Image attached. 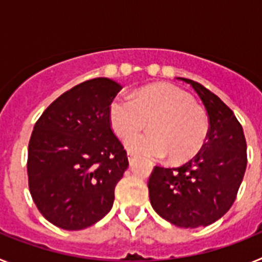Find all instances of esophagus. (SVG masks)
<instances>
[{"label": "esophagus", "instance_id": "esophagus-1", "mask_svg": "<svg viewBox=\"0 0 262 262\" xmlns=\"http://www.w3.org/2000/svg\"><path fill=\"white\" fill-rule=\"evenodd\" d=\"M128 161L133 164L134 161H135V156H134V155H131V154H128Z\"/></svg>", "mask_w": 262, "mask_h": 262}]
</instances>
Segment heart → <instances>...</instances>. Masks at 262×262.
<instances>
[{"label":"heart","mask_w":262,"mask_h":262,"mask_svg":"<svg viewBox=\"0 0 262 262\" xmlns=\"http://www.w3.org/2000/svg\"><path fill=\"white\" fill-rule=\"evenodd\" d=\"M115 135L126 139L142 131L149 122L152 133L129 138L131 154L145 157L169 155L173 163L189 161L203 149L210 122L193 97L170 84H156L134 92L131 98L118 97L108 107Z\"/></svg>","instance_id":"1"}]
</instances>
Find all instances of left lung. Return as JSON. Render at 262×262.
I'll return each mask as SVG.
<instances>
[{"label":"left lung","mask_w":262,"mask_h":262,"mask_svg":"<svg viewBox=\"0 0 262 262\" xmlns=\"http://www.w3.org/2000/svg\"><path fill=\"white\" fill-rule=\"evenodd\" d=\"M190 84L202 99L210 122L207 143L195 157L178 168L156 165L148 180L155 211L184 228L206 227L233 205L247 169L244 131L228 106L202 84Z\"/></svg>","instance_id":"obj_1"}]
</instances>
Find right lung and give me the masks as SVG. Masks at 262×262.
<instances>
[{
  "mask_svg": "<svg viewBox=\"0 0 262 262\" xmlns=\"http://www.w3.org/2000/svg\"><path fill=\"white\" fill-rule=\"evenodd\" d=\"M122 89L105 77L67 90L36 120L29 143L27 176L39 212L62 230L93 226L111 210L128 166L108 120Z\"/></svg>",
  "mask_w": 262,
  "mask_h": 262,
  "instance_id": "obj_1",
  "label": "right lung"
}]
</instances>
